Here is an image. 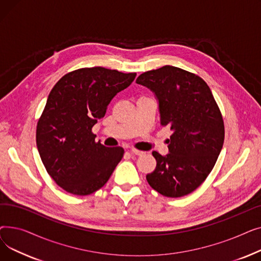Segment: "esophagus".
<instances>
[{
	"mask_svg": "<svg viewBox=\"0 0 261 261\" xmlns=\"http://www.w3.org/2000/svg\"><path fill=\"white\" fill-rule=\"evenodd\" d=\"M130 152L132 154H135V155H143L145 153L144 151H141V150H138V149H131Z\"/></svg>",
	"mask_w": 261,
	"mask_h": 261,
	"instance_id": "obj_1",
	"label": "esophagus"
}]
</instances>
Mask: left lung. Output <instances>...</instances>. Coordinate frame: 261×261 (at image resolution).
<instances>
[{
    "label": "left lung",
    "mask_w": 261,
    "mask_h": 261,
    "mask_svg": "<svg viewBox=\"0 0 261 261\" xmlns=\"http://www.w3.org/2000/svg\"><path fill=\"white\" fill-rule=\"evenodd\" d=\"M136 84L154 92L161 126L172 134L165 156L153 151L156 167L146 175L154 190L180 198L196 190L218 160L224 142V122L213 93L201 77L165 65L141 74Z\"/></svg>",
    "instance_id": "1"
}]
</instances>
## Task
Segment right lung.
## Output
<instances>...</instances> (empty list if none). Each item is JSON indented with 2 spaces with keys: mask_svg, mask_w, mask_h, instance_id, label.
I'll return each mask as SVG.
<instances>
[{
  "mask_svg": "<svg viewBox=\"0 0 261 261\" xmlns=\"http://www.w3.org/2000/svg\"><path fill=\"white\" fill-rule=\"evenodd\" d=\"M135 76L101 66L84 67L65 74L51 89L37 123L36 142L47 173L67 193H95L122 159L123 149L95 142L92 128Z\"/></svg>",
  "mask_w": 261,
  "mask_h": 261,
  "instance_id": "1",
  "label": "right lung"
}]
</instances>
